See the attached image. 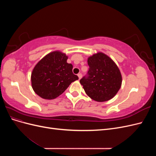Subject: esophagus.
<instances>
[{"label":"esophagus","instance_id":"esophagus-1","mask_svg":"<svg viewBox=\"0 0 156 156\" xmlns=\"http://www.w3.org/2000/svg\"><path fill=\"white\" fill-rule=\"evenodd\" d=\"M77 75H78V77H79V79L82 77V74H81V73H78V74H77Z\"/></svg>","mask_w":156,"mask_h":156}]
</instances>
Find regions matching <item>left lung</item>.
I'll return each instance as SVG.
<instances>
[{
	"mask_svg": "<svg viewBox=\"0 0 156 156\" xmlns=\"http://www.w3.org/2000/svg\"><path fill=\"white\" fill-rule=\"evenodd\" d=\"M89 69L80 83L92 100L106 101L114 97L122 84L119 68L108 56L98 53L88 58Z\"/></svg>",
	"mask_w": 156,
	"mask_h": 156,
	"instance_id": "8db88e82",
	"label": "left lung"
}]
</instances>
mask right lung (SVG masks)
<instances>
[{
    "label": "right lung",
    "mask_w": 156,
    "mask_h": 156,
    "mask_svg": "<svg viewBox=\"0 0 156 156\" xmlns=\"http://www.w3.org/2000/svg\"><path fill=\"white\" fill-rule=\"evenodd\" d=\"M67 59L65 54L54 51L36 65L31 75V81L33 90L39 96L53 100L79 79L73 73V66L67 63Z\"/></svg>",
    "instance_id": "right-lung-1"
}]
</instances>
